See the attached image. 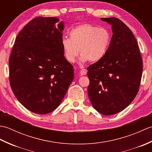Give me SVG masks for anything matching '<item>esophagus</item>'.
<instances>
[{"mask_svg": "<svg viewBox=\"0 0 152 152\" xmlns=\"http://www.w3.org/2000/svg\"><path fill=\"white\" fill-rule=\"evenodd\" d=\"M87 74V70L86 69H82L80 70V74H81L82 76H84Z\"/></svg>", "mask_w": 152, "mask_h": 152, "instance_id": "1", "label": "esophagus"}]
</instances>
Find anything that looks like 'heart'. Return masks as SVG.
<instances>
[{"label":"heart","instance_id":"1","mask_svg":"<svg viewBox=\"0 0 152 152\" xmlns=\"http://www.w3.org/2000/svg\"><path fill=\"white\" fill-rule=\"evenodd\" d=\"M69 38H63L61 46L64 57L70 63L75 61L79 50L82 62H99L107 53L112 39L107 28L89 23L74 27L69 31Z\"/></svg>","mask_w":152,"mask_h":152}]
</instances>
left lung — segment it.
Here are the masks:
<instances>
[{"mask_svg":"<svg viewBox=\"0 0 152 152\" xmlns=\"http://www.w3.org/2000/svg\"><path fill=\"white\" fill-rule=\"evenodd\" d=\"M112 25L111 44L105 57L88 68V91L93 107L106 115L122 111L139 90L142 59L132 31L120 19L101 18Z\"/></svg>","mask_w":152,"mask_h":152,"instance_id":"8db88e82","label":"left lung"}]
</instances>
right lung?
Instances as JSON below:
<instances>
[{"label": "right lung", "mask_w": 152, "mask_h": 152, "mask_svg": "<svg viewBox=\"0 0 152 152\" xmlns=\"http://www.w3.org/2000/svg\"><path fill=\"white\" fill-rule=\"evenodd\" d=\"M38 17L19 32L9 58L10 84L19 102L35 114L59 106L74 79L61 46L63 23Z\"/></svg>", "instance_id": "add662e5"}]
</instances>
